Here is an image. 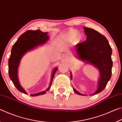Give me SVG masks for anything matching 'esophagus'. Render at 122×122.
I'll list each match as a JSON object with an SVG mask.
<instances>
[{
	"label": "esophagus",
	"mask_w": 122,
	"mask_h": 122,
	"mask_svg": "<svg viewBox=\"0 0 122 122\" xmlns=\"http://www.w3.org/2000/svg\"><path fill=\"white\" fill-rule=\"evenodd\" d=\"M66 57L67 58V57H68V56H66Z\"/></svg>",
	"instance_id": "34e87169"
}]
</instances>
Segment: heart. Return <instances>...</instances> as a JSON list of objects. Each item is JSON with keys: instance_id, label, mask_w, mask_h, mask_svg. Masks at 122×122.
I'll return each instance as SVG.
<instances>
[{"instance_id": "1", "label": "heart", "mask_w": 122, "mask_h": 122, "mask_svg": "<svg viewBox=\"0 0 122 122\" xmlns=\"http://www.w3.org/2000/svg\"><path fill=\"white\" fill-rule=\"evenodd\" d=\"M78 34H79V32H78L77 30H70L68 33L67 34V36H66V38H67V39L69 41H73L74 39L77 37ZM77 39L78 40H81L82 39V36L81 35H79Z\"/></svg>"}]
</instances>
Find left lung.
I'll list each match as a JSON object with an SVG mask.
<instances>
[{"mask_svg":"<svg viewBox=\"0 0 122 122\" xmlns=\"http://www.w3.org/2000/svg\"><path fill=\"white\" fill-rule=\"evenodd\" d=\"M83 28L86 36V40L76 45L75 48L78 59L93 65L100 71V77L98 82V88L92 95H94L103 90L111 78L112 67V49L104 36L92 28L86 27ZM71 78H72L71 72ZM73 90L77 95L86 96L75 88H73Z\"/></svg>","mask_w":122,"mask_h":122,"instance_id":"1","label":"left lung"}]
</instances>
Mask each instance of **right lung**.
I'll return each instance as SVG.
<instances>
[{
    "instance_id": "add662e5",
    "label": "right lung",
    "mask_w": 122,
    "mask_h": 122,
    "mask_svg": "<svg viewBox=\"0 0 122 122\" xmlns=\"http://www.w3.org/2000/svg\"><path fill=\"white\" fill-rule=\"evenodd\" d=\"M49 39L47 32H42L40 30H28L20 36L13 45L11 50V54L9 60V74L10 79L17 89L27 94L22 86H20L18 78V69L22 57L27 51H30L36 47L45 44ZM57 68L54 69L51 75V81L49 86L47 90L38 93L30 95L31 96H37L46 93L50 89L53 79Z\"/></svg>"
}]
</instances>
